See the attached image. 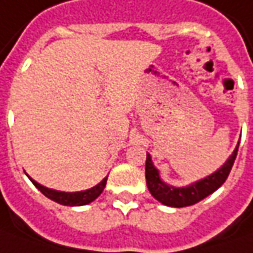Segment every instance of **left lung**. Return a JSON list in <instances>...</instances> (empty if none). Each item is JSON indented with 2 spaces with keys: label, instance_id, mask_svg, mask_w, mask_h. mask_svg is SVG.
I'll return each instance as SVG.
<instances>
[{
  "label": "left lung",
  "instance_id": "obj_1",
  "mask_svg": "<svg viewBox=\"0 0 253 253\" xmlns=\"http://www.w3.org/2000/svg\"><path fill=\"white\" fill-rule=\"evenodd\" d=\"M238 145H240V143H238ZM238 145L220 169L215 170L210 176L202 179L196 183H192L186 187H173L167 185L165 182H162L158 169L154 167L153 161H151L150 154H147V161H145L147 187H148L150 193L158 202H161L162 205L169 206V207H186V206L196 205L200 200H203L205 197L215 192L225 182V179L228 178L231 168H232L234 161L237 158Z\"/></svg>",
  "mask_w": 253,
  "mask_h": 253
}]
</instances>
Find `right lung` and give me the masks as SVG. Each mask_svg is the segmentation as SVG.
I'll list each match as a JSON object with an SVG mask.
<instances>
[{
  "label": "right lung",
  "instance_id": "1",
  "mask_svg": "<svg viewBox=\"0 0 253 253\" xmlns=\"http://www.w3.org/2000/svg\"><path fill=\"white\" fill-rule=\"evenodd\" d=\"M28 178L31 179L32 183L38 187L44 196L48 197V199H51L53 202H56L58 205L63 206H85L88 205V203H91V202H93V200L103 192V189L106 186V180H108V178H105L100 183H98L96 186L91 187V189H88V190H84V192L67 193V192H58V190H53V189L42 186V185L38 183L36 180H33L31 176H28Z\"/></svg>",
  "mask_w": 253,
  "mask_h": 253
}]
</instances>
